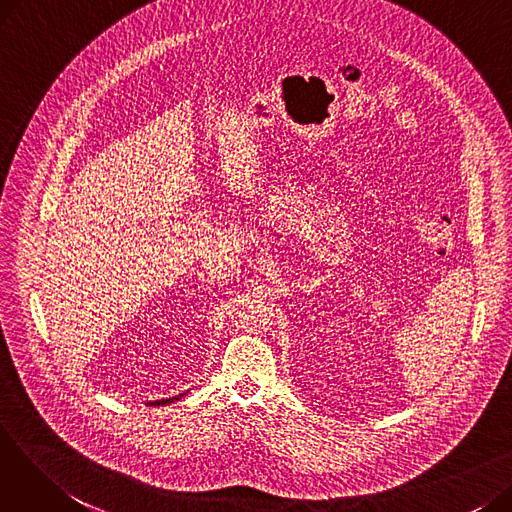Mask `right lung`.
<instances>
[{
    "label": "right lung",
    "mask_w": 512,
    "mask_h": 512,
    "mask_svg": "<svg viewBox=\"0 0 512 512\" xmlns=\"http://www.w3.org/2000/svg\"><path fill=\"white\" fill-rule=\"evenodd\" d=\"M180 396H184V394H178V396H172V398H166V400H155V402H149V405H155V407H159V405H168V402H174V400H178Z\"/></svg>",
    "instance_id": "right-lung-1"
}]
</instances>
